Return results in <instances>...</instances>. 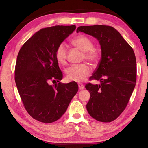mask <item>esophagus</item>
<instances>
[{
	"label": "esophagus",
	"mask_w": 148,
	"mask_h": 148,
	"mask_svg": "<svg viewBox=\"0 0 148 148\" xmlns=\"http://www.w3.org/2000/svg\"><path fill=\"white\" fill-rule=\"evenodd\" d=\"M78 86H79V90H83V89H84V84L83 83H79V84H78Z\"/></svg>",
	"instance_id": "esophagus-1"
}]
</instances>
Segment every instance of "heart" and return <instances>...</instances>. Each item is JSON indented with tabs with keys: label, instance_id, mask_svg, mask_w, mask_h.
<instances>
[{
	"label": "heart",
	"instance_id": "obj_1",
	"mask_svg": "<svg viewBox=\"0 0 148 148\" xmlns=\"http://www.w3.org/2000/svg\"><path fill=\"white\" fill-rule=\"evenodd\" d=\"M72 43L83 51V59H86L92 64L98 61L99 54L93 48V41L89 37L83 35L78 36L72 40ZM55 57L59 64L65 65L67 63V46L65 42H62L59 44L55 50ZM90 72L91 67L86 63L71 65L65 69L67 79L76 82L84 81Z\"/></svg>",
	"mask_w": 148,
	"mask_h": 148
}]
</instances>
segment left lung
I'll return each instance as SVG.
<instances>
[{
	"label": "left lung",
	"instance_id": "1",
	"mask_svg": "<svg viewBox=\"0 0 148 148\" xmlns=\"http://www.w3.org/2000/svg\"><path fill=\"white\" fill-rule=\"evenodd\" d=\"M82 32L97 39L101 46L102 56L85 88L90 98L86 105L89 114L96 120L114 121L126 108L136 86V58L132 48L118 31L108 25L81 26Z\"/></svg>",
	"mask_w": 148,
	"mask_h": 148
}]
</instances>
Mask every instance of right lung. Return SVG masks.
I'll list each match as a JSON object with an SVG mask.
<instances>
[{
	"instance_id": "add662e5",
	"label": "right lung",
	"mask_w": 148,
	"mask_h": 148,
	"mask_svg": "<svg viewBox=\"0 0 148 148\" xmlns=\"http://www.w3.org/2000/svg\"><path fill=\"white\" fill-rule=\"evenodd\" d=\"M76 25L44 28L24 43L17 56L14 79L25 109L40 122L50 123L64 114L78 91L77 83L60 82L63 74L55 57L60 43ZM59 83L55 86L50 83Z\"/></svg>"
}]
</instances>
